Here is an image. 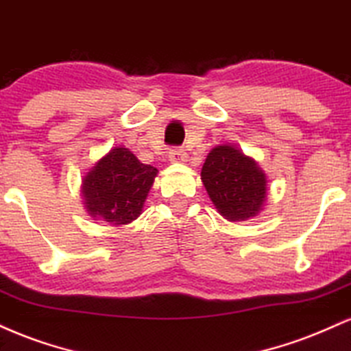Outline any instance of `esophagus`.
Segmentation results:
<instances>
[{"label": "esophagus", "mask_w": 351, "mask_h": 351, "mask_svg": "<svg viewBox=\"0 0 351 351\" xmlns=\"http://www.w3.org/2000/svg\"><path fill=\"white\" fill-rule=\"evenodd\" d=\"M169 159H171V162H185L187 160V152L182 147H171L169 149Z\"/></svg>", "instance_id": "esophagus-1"}]
</instances>
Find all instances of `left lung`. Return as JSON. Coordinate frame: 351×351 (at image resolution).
I'll return each mask as SVG.
<instances>
[{
    "label": "left lung",
    "mask_w": 351,
    "mask_h": 351,
    "mask_svg": "<svg viewBox=\"0 0 351 351\" xmlns=\"http://www.w3.org/2000/svg\"><path fill=\"white\" fill-rule=\"evenodd\" d=\"M202 182L218 212L230 221L254 217L266 199V176L233 146H217L202 167Z\"/></svg>",
    "instance_id": "1"
}]
</instances>
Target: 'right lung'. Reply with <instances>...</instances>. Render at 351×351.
<instances>
[{
    "label": "right lung",
    "instance_id": "add662e5",
    "mask_svg": "<svg viewBox=\"0 0 351 351\" xmlns=\"http://www.w3.org/2000/svg\"><path fill=\"white\" fill-rule=\"evenodd\" d=\"M156 176L158 169L139 162L126 147H114L85 176V207L108 223H131L141 215Z\"/></svg>",
    "mask_w": 351,
    "mask_h": 351
}]
</instances>
